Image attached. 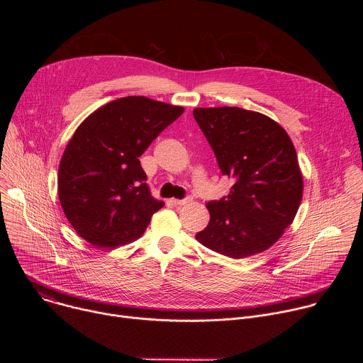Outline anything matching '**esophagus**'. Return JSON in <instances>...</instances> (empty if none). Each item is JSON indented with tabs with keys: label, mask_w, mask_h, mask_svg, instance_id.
I'll return each instance as SVG.
<instances>
[{
	"label": "esophagus",
	"mask_w": 363,
	"mask_h": 363,
	"mask_svg": "<svg viewBox=\"0 0 363 363\" xmlns=\"http://www.w3.org/2000/svg\"><path fill=\"white\" fill-rule=\"evenodd\" d=\"M192 201V196L189 195V196H186V198H184V199H177V198H174L172 199V203L174 205H185V203H188V202H191Z\"/></svg>",
	"instance_id": "obj_1"
}]
</instances>
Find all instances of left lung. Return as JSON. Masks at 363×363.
I'll return each mask as SVG.
<instances>
[{
  "mask_svg": "<svg viewBox=\"0 0 363 363\" xmlns=\"http://www.w3.org/2000/svg\"><path fill=\"white\" fill-rule=\"evenodd\" d=\"M194 118L211 145L230 194L210 201V223L195 237L206 248L244 258L272 247L293 223L303 177L287 132L273 119L240 108H198Z\"/></svg>",
  "mask_w": 363,
  "mask_h": 363,
  "instance_id": "8db88e82",
  "label": "left lung"
}]
</instances>
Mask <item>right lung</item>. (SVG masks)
I'll return each instance as SVG.
<instances>
[{
	"label": "right lung",
	"mask_w": 363,
	"mask_h": 363,
	"mask_svg": "<svg viewBox=\"0 0 363 363\" xmlns=\"http://www.w3.org/2000/svg\"><path fill=\"white\" fill-rule=\"evenodd\" d=\"M184 108L128 96L93 112L76 129L59 167V198L76 233L113 248L139 238L164 206L147 188L139 157Z\"/></svg>",
	"instance_id": "1"
}]
</instances>
